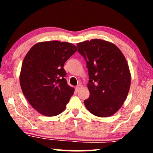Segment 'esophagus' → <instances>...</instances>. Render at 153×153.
I'll use <instances>...</instances> for the list:
<instances>
[{"label": "esophagus", "mask_w": 153, "mask_h": 153, "mask_svg": "<svg viewBox=\"0 0 153 153\" xmlns=\"http://www.w3.org/2000/svg\"><path fill=\"white\" fill-rule=\"evenodd\" d=\"M81 85H76V88H75V90H76V92H78L79 90L81 89Z\"/></svg>", "instance_id": "34e87169"}]
</instances>
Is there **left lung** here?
Wrapping results in <instances>:
<instances>
[{
	"mask_svg": "<svg viewBox=\"0 0 153 153\" xmlns=\"http://www.w3.org/2000/svg\"><path fill=\"white\" fill-rule=\"evenodd\" d=\"M86 60L90 96L84 100L92 114L105 118L121 108L128 95L131 74L124 55L110 42L93 39L77 44Z\"/></svg>",
	"mask_w": 153,
	"mask_h": 153,
	"instance_id": "obj_1",
	"label": "left lung"
}]
</instances>
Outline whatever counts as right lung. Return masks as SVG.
<instances>
[{"mask_svg":"<svg viewBox=\"0 0 153 153\" xmlns=\"http://www.w3.org/2000/svg\"><path fill=\"white\" fill-rule=\"evenodd\" d=\"M76 50V46L65 42H41L25 56L20 85L26 100L42 115L55 116L65 109L74 88L65 79L63 66Z\"/></svg>","mask_w":153,"mask_h":153,"instance_id":"1","label":"right lung"}]
</instances>
